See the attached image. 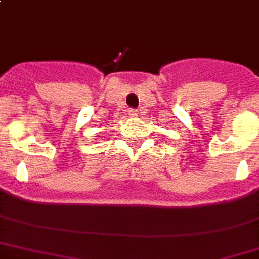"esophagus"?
<instances>
[{"label":"esophagus","mask_w":259,"mask_h":259,"mask_svg":"<svg viewBox=\"0 0 259 259\" xmlns=\"http://www.w3.org/2000/svg\"><path fill=\"white\" fill-rule=\"evenodd\" d=\"M128 114L134 117V116H138V114H139V110H137V109H130V110H128Z\"/></svg>","instance_id":"esophagus-1"}]
</instances>
